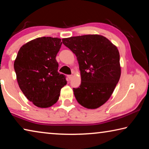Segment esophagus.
<instances>
[{"label": "esophagus", "mask_w": 149, "mask_h": 149, "mask_svg": "<svg viewBox=\"0 0 149 149\" xmlns=\"http://www.w3.org/2000/svg\"><path fill=\"white\" fill-rule=\"evenodd\" d=\"M68 79L70 80V79H72V78L73 77V75H68Z\"/></svg>", "instance_id": "1"}]
</instances>
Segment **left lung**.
Returning a JSON list of instances; mask_svg holds the SVG:
<instances>
[{
    "label": "left lung",
    "instance_id": "8db88e82",
    "mask_svg": "<svg viewBox=\"0 0 149 149\" xmlns=\"http://www.w3.org/2000/svg\"><path fill=\"white\" fill-rule=\"evenodd\" d=\"M62 42L79 63L81 81L73 89L77 101L89 109L101 107L110 99L121 75L117 47L100 35L71 37L62 39Z\"/></svg>",
    "mask_w": 149,
    "mask_h": 149
}]
</instances>
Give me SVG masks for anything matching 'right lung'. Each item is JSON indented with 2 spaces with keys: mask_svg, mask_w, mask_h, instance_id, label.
<instances>
[{
  "mask_svg": "<svg viewBox=\"0 0 149 149\" xmlns=\"http://www.w3.org/2000/svg\"><path fill=\"white\" fill-rule=\"evenodd\" d=\"M61 39L50 37L35 39L19 50L14 63L19 87L29 101L39 108H48L59 99L67 84L64 74L58 72L56 56Z\"/></svg>",
  "mask_w": 149,
  "mask_h": 149,
  "instance_id": "obj_1",
  "label": "right lung"
}]
</instances>
